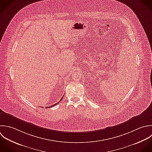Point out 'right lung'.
Segmentation results:
<instances>
[{"instance_id":"obj_1","label":"right lung","mask_w":152,"mask_h":152,"mask_svg":"<svg viewBox=\"0 0 152 152\" xmlns=\"http://www.w3.org/2000/svg\"><path fill=\"white\" fill-rule=\"evenodd\" d=\"M63 99V98H61V99H60V101H61V99ZM57 104H58V103H56V104H54V105H51V107H45V108H50V107H54V106H55V105H57Z\"/></svg>"}]
</instances>
